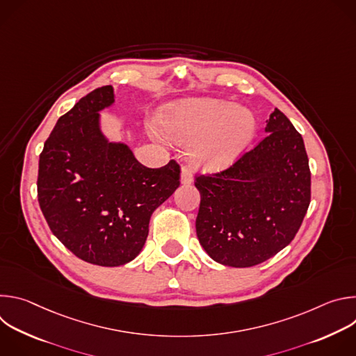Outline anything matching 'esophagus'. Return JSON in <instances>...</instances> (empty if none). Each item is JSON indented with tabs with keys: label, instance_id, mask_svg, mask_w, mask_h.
Returning a JSON list of instances; mask_svg holds the SVG:
<instances>
[{
	"label": "esophagus",
	"instance_id": "1",
	"mask_svg": "<svg viewBox=\"0 0 356 356\" xmlns=\"http://www.w3.org/2000/svg\"><path fill=\"white\" fill-rule=\"evenodd\" d=\"M181 183L191 184L193 183V173L188 166H181Z\"/></svg>",
	"mask_w": 356,
	"mask_h": 356
}]
</instances>
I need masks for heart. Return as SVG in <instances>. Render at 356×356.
Wrapping results in <instances>:
<instances>
[{
    "instance_id": "1",
    "label": "heart",
    "mask_w": 356,
    "mask_h": 356,
    "mask_svg": "<svg viewBox=\"0 0 356 356\" xmlns=\"http://www.w3.org/2000/svg\"><path fill=\"white\" fill-rule=\"evenodd\" d=\"M163 127L175 140L191 143V159L209 169L231 163L257 134L255 117L248 108L217 98L180 101L169 110Z\"/></svg>"
}]
</instances>
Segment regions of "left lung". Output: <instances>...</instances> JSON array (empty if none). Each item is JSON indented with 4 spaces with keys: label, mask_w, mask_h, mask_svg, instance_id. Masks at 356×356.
I'll use <instances>...</instances> for the list:
<instances>
[{
    "label": "left lung",
    "mask_w": 356,
    "mask_h": 356,
    "mask_svg": "<svg viewBox=\"0 0 356 356\" xmlns=\"http://www.w3.org/2000/svg\"><path fill=\"white\" fill-rule=\"evenodd\" d=\"M268 135L229 168L197 175L195 231L218 264L250 268L275 257L296 236L312 198V173L301 135L275 110Z\"/></svg>",
    "instance_id": "left-lung-1"
}]
</instances>
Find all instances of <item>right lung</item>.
Returning <instances> with one entry per match:
<instances>
[{
  "instance_id": "add662e5",
  "label": "right lung",
  "mask_w": 356,
  "mask_h": 356,
  "mask_svg": "<svg viewBox=\"0 0 356 356\" xmlns=\"http://www.w3.org/2000/svg\"><path fill=\"white\" fill-rule=\"evenodd\" d=\"M114 88L92 90L65 115L39 156L38 201L54 235L84 262L120 266L135 259L149 220L180 186V166L150 169L125 143L108 142L98 111Z\"/></svg>"
}]
</instances>
